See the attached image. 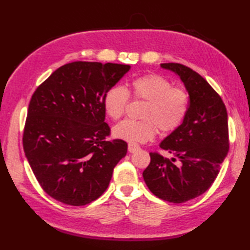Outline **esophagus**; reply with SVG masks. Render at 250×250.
<instances>
[{
    "mask_svg": "<svg viewBox=\"0 0 250 250\" xmlns=\"http://www.w3.org/2000/svg\"><path fill=\"white\" fill-rule=\"evenodd\" d=\"M140 149V145L136 144V143H129V146H128V150L130 152H135Z\"/></svg>",
    "mask_w": 250,
    "mask_h": 250,
    "instance_id": "34e87169",
    "label": "esophagus"
}]
</instances>
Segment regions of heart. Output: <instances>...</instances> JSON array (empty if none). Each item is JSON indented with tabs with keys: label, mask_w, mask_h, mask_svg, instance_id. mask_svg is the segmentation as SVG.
I'll use <instances>...</instances> for the list:
<instances>
[{
	"label": "heart",
	"mask_w": 250,
	"mask_h": 250,
	"mask_svg": "<svg viewBox=\"0 0 250 250\" xmlns=\"http://www.w3.org/2000/svg\"><path fill=\"white\" fill-rule=\"evenodd\" d=\"M132 98L145 101L142 110L144 120L125 119L116 125L113 133L130 143L151 141L157 126L163 133H169L183 125L189 110V93L183 87H174L172 82L159 74H146L131 83ZM128 90L122 86L110 87L103 98L105 114L117 120L125 114L129 104Z\"/></svg>",
	"instance_id": "heart-1"
}]
</instances>
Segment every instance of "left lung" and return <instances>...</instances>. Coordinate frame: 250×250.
Listing matches in <instances>:
<instances>
[{"instance_id": "1", "label": "left lung", "mask_w": 250, "mask_h": 250, "mask_svg": "<svg viewBox=\"0 0 250 250\" xmlns=\"http://www.w3.org/2000/svg\"><path fill=\"white\" fill-rule=\"evenodd\" d=\"M161 66L176 73L185 83L189 110L183 125L160 144L175 158L150 152L143 177L158 198L184 203L208 190L219 173L230 145L228 113L220 95L199 73L180 63ZM176 157L179 165L174 163Z\"/></svg>"}]
</instances>
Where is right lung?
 <instances>
[{"label": "right lung", "mask_w": 250, "mask_h": 250, "mask_svg": "<svg viewBox=\"0 0 250 250\" xmlns=\"http://www.w3.org/2000/svg\"><path fill=\"white\" fill-rule=\"evenodd\" d=\"M131 68L76 61L62 65L36 88L25 119V157L42 189L73 206L91 203L107 189L126 155L122 140H106L103 98Z\"/></svg>", "instance_id": "obj_1"}]
</instances>
